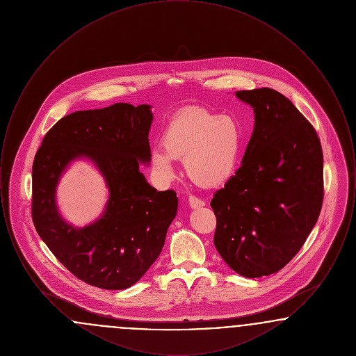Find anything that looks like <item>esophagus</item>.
Segmentation results:
<instances>
[{"label": "esophagus", "mask_w": 356, "mask_h": 356, "mask_svg": "<svg viewBox=\"0 0 356 356\" xmlns=\"http://www.w3.org/2000/svg\"><path fill=\"white\" fill-rule=\"evenodd\" d=\"M188 203L191 205V208H200V207L205 205V202L202 200L200 197H196V196H192V195L188 197Z\"/></svg>", "instance_id": "obj_1"}]
</instances>
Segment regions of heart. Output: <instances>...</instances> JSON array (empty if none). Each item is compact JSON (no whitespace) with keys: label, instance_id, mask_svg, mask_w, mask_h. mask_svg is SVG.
<instances>
[{"label":"heart","instance_id":"1","mask_svg":"<svg viewBox=\"0 0 356 356\" xmlns=\"http://www.w3.org/2000/svg\"><path fill=\"white\" fill-rule=\"evenodd\" d=\"M163 148L151 153V165L159 179L175 177L173 160H183L186 176L197 186H218L236 168L241 132L236 120L203 108L176 115L167 125Z\"/></svg>","mask_w":356,"mask_h":356}]
</instances>
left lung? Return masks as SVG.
Wrapping results in <instances>:
<instances>
[{
  "mask_svg": "<svg viewBox=\"0 0 356 356\" xmlns=\"http://www.w3.org/2000/svg\"><path fill=\"white\" fill-rule=\"evenodd\" d=\"M254 108L241 167L215 192L213 243L245 277L280 271L300 251L322 209L323 151L312 124L275 89L237 90Z\"/></svg>",
  "mask_w": 356,
  "mask_h": 356,
  "instance_id": "1",
  "label": "left lung"
}]
</instances>
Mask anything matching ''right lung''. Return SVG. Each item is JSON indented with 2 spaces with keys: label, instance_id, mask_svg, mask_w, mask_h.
<instances>
[{
  "label": "right lung",
  "instance_id": "1",
  "mask_svg": "<svg viewBox=\"0 0 356 356\" xmlns=\"http://www.w3.org/2000/svg\"><path fill=\"white\" fill-rule=\"evenodd\" d=\"M149 105L118 102L58 120L44 137L32 168V219L37 234L65 268L86 284L124 289L159 257L177 212L176 192H157L138 170L151 160ZM77 156L90 158L110 188L102 218L74 229L58 215L54 193Z\"/></svg>",
  "mask_w": 356,
  "mask_h": 356
}]
</instances>
